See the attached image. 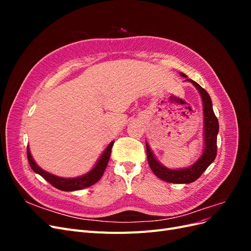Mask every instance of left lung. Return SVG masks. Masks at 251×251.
<instances>
[{
  "instance_id": "obj_1",
  "label": "left lung",
  "mask_w": 251,
  "mask_h": 251,
  "mask_svg": "<svg viewBox=\"0 0 251 251\" xmlns=\"http://www.w3.org/2000/svg\"><path fill=\"white\" fill-rule=\"evenodd\" d=\"M182 77L185 78V81L192 82L195 88L198 90L201 96L203 105V150L202 154L198 160L193 163L191 166L184 169L172 170L166 168L161 162H159L155 157L154 151L150 148L149 143L147 144V156L151 170L156 176L165 182L170 183H180L187 184L198 179L203 172L214 162L217 156V136L219 133V123L212 109V102L210 96L199 83L195 80L187 78L184 73L180 72Z\"/></svg>"
}]
</instances>
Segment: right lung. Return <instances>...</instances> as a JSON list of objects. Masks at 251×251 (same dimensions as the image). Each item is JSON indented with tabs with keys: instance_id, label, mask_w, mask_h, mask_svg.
Listing matches in <instances>:
<instances>
[{
	"instance_id": "right-lung-1",
	"label": "right lung",
	"mask_w": 251,
	"mask_h": 251,
	"mask_svg": "<svg viewBox=\"0 0 251 251\" xmlns=\"http://www.w3.org/2000/svg\"><path fill=\"white\" fill-rule=\"evenodd\" d=\"M113 144H114V141H112L109 146L105 148L103 153L100 155V158H98V160L96 164L93 166L92 170L89 171L87 174L82 175V176L74 177V178L58 177V176H55V175L44 171L34 161L31 153H30L29 147H27V157H28L29 164L31 166L33 172L39 174L40 176H42L45 180H47L51 185L64 192H74V191H79V189L86 188L95 184L96 182L102 177L104 170L107 168L108 162H109Z\"/></svg>"
}]
</instances>
